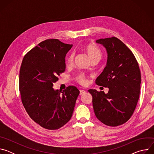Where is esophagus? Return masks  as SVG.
I'll list each match as a JSON object with an SVG mask.
<instances>
[{
	"instance_id": "1",
	"label": "esophagus",
	"mask_w": 154,
	"mask_h": 154,
	"mask_svg": "<svg viewBox=\"0 0 154 154\" xmlns=\"http://www.w3.org/2000/svg\"><path fill=\"white\" fill-rule=\"evenodd\" d=\"M85 93H86V91L85 90H80V95H82V94H83Z\"/></svg>"
}]
</instances>
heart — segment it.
Returning a JSON list of instances; mask_svg holds the SVG:
<instances>
[{"instance_id":"obj_1","label":"heart","mask_w":154,"mask_h":154,"mask_svg":"<svg viewBox=\"0 0 154 154\" xmlns=\"http://www.w3.org/2000/svg\"><path fill=\"white\" fill-rule=\"evenodd\" d=\"M82 51L88 57L90 61L93 60H99L102 57V53L99 48L93 44H87L84 45L82 48ZM74 61V55L73 54L69 55L66 60V64L68 67L71 66L72 64ZM76 80L82 85H85L86 83V80L83 74H80L75 77Z\"/></svg>"}]
</instances>
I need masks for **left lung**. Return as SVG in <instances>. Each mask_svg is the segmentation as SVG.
<instances>
[{
  "mask_svg": "<svg viewBox=\"0 0 154 154\" xmlns=\"http://www.w3.org/2000/svg\"><path fill=\"white\" fill-rule=\"evenodd\" d=\"M106 49V65L96 80L108 92L90 89L96 118L103 124L116 127L126 122L133 115L140 93L141 72L131 52L116 37L96 40Z\"/></svg>",
  "mask_w": 154,
  "mask_h": 154,
  "instance_id": "8db88e82",
  "label": "left lung"
}]
</instances>
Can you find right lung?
<instances>
[{
	"label": "right lung",
	"instance_id": "1",
	"mask_svg": "<svg viewBox=\"0 0 154 154\" xmlns=\"http://www.w3.org/2000/svg\"><path fill=\"white\" fill-rule=\"evenodd\" d=\"M72 47L57 39H46L22 61L19 80L22 102L32 119L48 130L58 129L71 119L80 93L74 86L63 91L52 88L65 71V57Z\"/></svg>",
	"mask_w": 154,
	"mask_h": 154
}]
</instances>
